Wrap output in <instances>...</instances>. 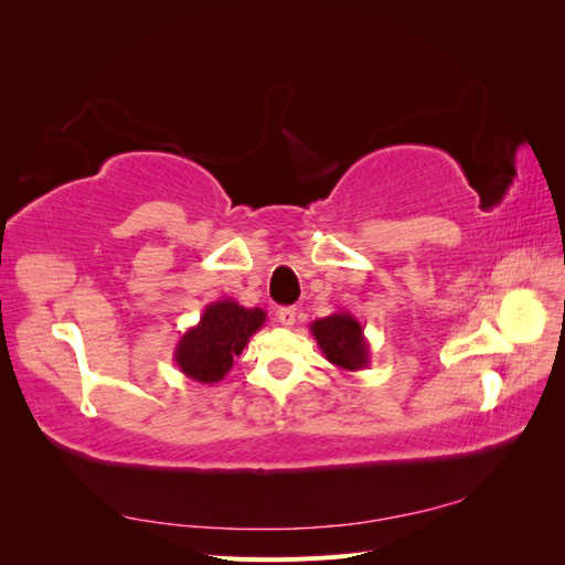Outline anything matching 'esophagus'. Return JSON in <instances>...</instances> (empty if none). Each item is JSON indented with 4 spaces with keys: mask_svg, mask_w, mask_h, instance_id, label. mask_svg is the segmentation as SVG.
Here are the masks:
<instances>
[{
    "mask_svg": "<svg viewBox=\"0 0 565 565\" xmlns=\"http://www.w3.org/2000/svg\"><path fill=\"white\" fill-rule=\"evenodd\" d=\"M297 320V309L295 306H285V309L278 311V322L282 324V328H292Z\"/></svg>",
    "mask_w": 565,
    "mask_h": 565,
    "instance_id": "34e87169",
    "label": "esophagus"
}]
</instances>
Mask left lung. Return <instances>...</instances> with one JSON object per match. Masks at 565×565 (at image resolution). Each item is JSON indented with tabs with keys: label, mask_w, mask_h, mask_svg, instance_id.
I'll list each match as a JSON object with an SVG mask.
<instances>
[{
	"label": "left lung",
	"mask_w": 565,
	"mask_h": 565,
	"mask_svg": "<svg viewBox=\"0 0 565 565\" xmlns=\"http://www.w3.org/2000/svg\"><path fill=\"white\" fill-rule=\"evenodd\" d=\"M311 334L316 337L322 355L334 367L358 372L370 365V344L363 334V324L349 311H337L328 318L313 320Z\"/></svg>",
	"instance_id": "left-lung-1"
}]
</instances>
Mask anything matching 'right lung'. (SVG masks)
<instances>
[{"instance_id":"obj_1","label":"right lung","mask_w":565,"mask_h":565,"mask_svg":"<svg viewBox=\"0 0 565 565\" xmlns=\"http://www.w3.org/2000/svg\"><path fill=\"white\" fill-rule=\"evenodd\" d=\"M266 322V311L247 309L233 299L204 306L200 322L188 328L174 349V363L188 380L216 384L233 367L254 332Z\"/></svg>"}]
</instances>
